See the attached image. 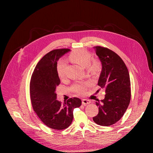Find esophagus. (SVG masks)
Here are the masks:
<instances>
[{"mask_svg": "<svg viewBox=\"0 0 153 153\" xmlns=\"http://www.w3.org/2000/svg\"><path fill=\"white\" fill-rule=\"evenodd\" d=\"M82 105H86L91 103V102L89 100H87V99H82Z\"/></svg>", "mask_w": 153, "mask_h": 153, "instance_id": "1", "label": "esophagus"}]
</instances>
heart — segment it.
I'll use <instances>...</instances> for the list:
<instances>
[{
  "instance_id": "heart-1",
  "label": "heart",
  "mask_w": 153,
  "mask_h": 153,
  "mask_svg": "<svg viewBox=\"0 0 153 153\" xmlns=\"http://www.w3.org/2000/svg\"><path fill=\"white\" fill-rule=\"evenodd\" d=\"M70 58L80 66L86 68L90 73L96 74L100 70V63L97 60H91V54L84 49H77L74 50L70 55ZM65 68H66V62L64 60H60L57 64V72L60 78L62 79L65 77ZM91 81H87L82 83H76L73 85L71 90L74 93L83 95L86 90L91 85Z\"/></svg>"
}]
</instances>
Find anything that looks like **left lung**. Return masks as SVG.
I'll return each mask as SVG.
<instances>
[{
  "label": "left lung",
  "instance_id": "8db88e82",
  "mask_svg": "<svg viewBox=\"0 0 153 153\" xmlns=\"http://www.w3.org/2000/svg\"><path fill=\"white\" fill-rule=\"evenodd\" d=\"M94 49L102 66L97 84L105 89L106 94L104 99L96 102L99 113L93 120L101 126H110L122 118L129 104V75L125 63L115 52L99 46Z\"/></svg>",
  "mask_w": 153,
  "mask_h": 153
}]
</instances>
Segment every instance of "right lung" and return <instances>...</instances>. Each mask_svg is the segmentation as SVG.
Listing matches in <instances>:
<instances>
[{
    "label": "right lung",
    "mask_w": 153,
    "mask_h": 153,
    "mask_svg": "<svg viewBox=\"0 0 153 153\" xmlns=\"http://www.w3.org/2000/svg\"><path fill=\"white\" fill-rule=\"evenodd\" d=\"M70 51L63 48L48 53L37 63L30 80V93L34 111L45 125L56 130L66 129L71 124L74 109L82 104L77 97L70 98L63 103L56 100V88L60 83L56 69L57 61Z\"/></svg>",
    "instance_id": "1"
}]
</instances>
